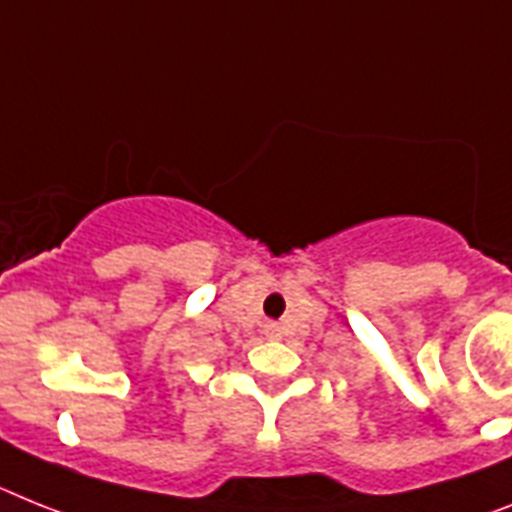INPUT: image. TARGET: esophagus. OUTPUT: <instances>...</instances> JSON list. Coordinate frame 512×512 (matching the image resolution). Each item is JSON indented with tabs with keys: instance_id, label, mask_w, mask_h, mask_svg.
I'll return each instance as SVG.
<instances>
[{
	"instance_id": "34e87169",
	"label": "esophagus",
	"mask_w": 512,
	"mask_h": 512,
	"mask_svg": "<svg viewBox=\"0 0 512 512\" xmlns=\"http://www.w3.org/2000/svg\"><path fill=\"white\" fill-rule=\"evenodd\" d=\"M263 333H265V338L276 341V338H281V325H278V322H265Z\"/></svg>"
}]
</instances>
